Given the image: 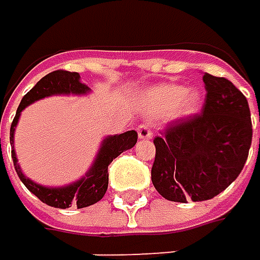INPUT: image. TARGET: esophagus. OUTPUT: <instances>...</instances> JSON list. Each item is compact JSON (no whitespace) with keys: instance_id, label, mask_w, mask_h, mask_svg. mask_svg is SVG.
Returning <instances> with one entry per match:
<instances>
[{"instance_id":"esophagus-1","label":"esophagus","mask_w":260,"mask_h":260,"mask_svg":"<svg viewBox=\"0 0 260 260\" xmlns=\"http://www.w3.org/2000/svg\"><path fill=\"white\" fill-rule=\"evenodd\" d=\"M138 136H139L141 139H144V141L151 139L153 132H151L150 125H148V124H141V125H138Z\"/></svg>"}]
</instances>
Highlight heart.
<instances>
[{
    "instance_id": "1",
    "label": "heart",
    "mask_w": 260,
    "mask_h": 260,
    "mask_svg": "<svg viewBox=\"0 0 260 260\" xmlns=\"http://www.w3.org/2000/svg\"><path fill=\"white\" fill-rule=\"evenodd\" d=\"M199 91L196 88L184 90L176 84H160L150 90L148 106L154 112H167L175 109L178 115H188L198 109Z\"/></svg>"
}]
</instances>
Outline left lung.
Listing matches in <instances>:
<instances>
[{
    "label": "left lung",
    "instance_id": "left-lung-1",
    "mask_svg": "<svg viewBox=\"0 0 260 260\" xmlns=\"http://www.w3.org/2000/svg\"><path fill=\"white\" fill-rule=\"evenodd\" d=\"M202 79V112L170 122L153 139L151 182L173 202L217 196L239 176L251 147V115L242 91L225 78L204 73Z\"/></svg>",
    "mask_w": 260,
    "mask_h": 260
}]
</instances>
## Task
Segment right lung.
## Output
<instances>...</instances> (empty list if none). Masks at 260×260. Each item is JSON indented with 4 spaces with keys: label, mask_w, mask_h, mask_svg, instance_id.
Masks as SVG:
<instances>
[{
    "label": "right lung",
    "mask_w": 260,
    "mask_h": 260,
    "mask_svg": "<svg viewBox=\"0 0 260 260\" xmlns=\"http://www.w3.org/2000/svg\"><path fill=\"white\" fill-rule=\"evenodd\" d=\"M88 87L81 84L79 75L76 72H67V70H55L49 75H46L43 79L37 82V85L24 94L22 101L19 103V107L16 110V115L12 121L10 125V142L13 144V133H15V125L18 124L21 112L31 103H35L41 98L50 94H61V93H87ZM138 141V133L135 130L116 135V136H109L104 139L101 150L96 156V160L93 167L88 170V173L78 182L61 187V188H47L40 184L31 182L28 178H25L16 164L18 159L15 154V150H12V157H13V166L15 170L22 181V184L34 193L40 201L44 204L55 207V208H69L72 205H76L78 208L88 207L91 204H96L101 201L107 191L109 187V166L110 162L118 157L122 151L132 148ZM1 150V139H0Z\"/></svg>",
    "instance_id": "1"
}]
</instances>
